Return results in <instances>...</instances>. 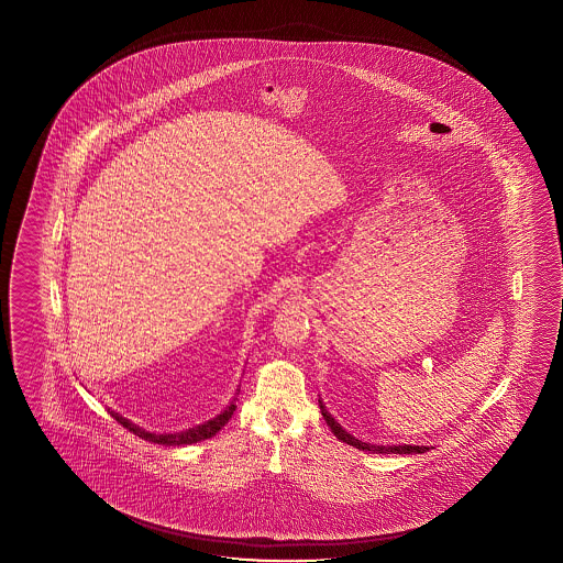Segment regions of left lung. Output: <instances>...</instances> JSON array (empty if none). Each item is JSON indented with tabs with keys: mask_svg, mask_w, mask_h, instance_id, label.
I'll return each instance as SVG.
<instances>
[{
	"mask_svg": "<svg viewBox=\"0 0 563 563\" xmlns=\"http://www.w3.org/2000/svg\"><path fill=\"white\" fill-rule=\"evenodd\" d=\"M320 410H322V415H324L325 423H328V427L332 429V433H334L341 442L355 445V448L363 450V452H374V454H423V452L429 450L427 445H410V443H405V445H375V443L358 442L349 431H344V429L334 421V417L325 410L322 400H320Z\"/></svg>",
	"mask_w": 563,
	"mask_h": 563,
	"instance_id": "8db88e82",
	"label": "left lung"
}]
</instances>
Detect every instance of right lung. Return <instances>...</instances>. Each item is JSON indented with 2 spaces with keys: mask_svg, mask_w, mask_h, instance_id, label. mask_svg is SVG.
I'll return each instance as SVG.
<instances>
[{
  "mask_svg": "<svg viewBox=\"0 0 563 563\" xmlns=\"http://www.w3.org/2000/svg\"><path fill=\"white\" fill-rule=\"evenodd\" d=\"M233 400H235V398H233ZM233 410H235V402H231V405L222 410L221 415H217L214 419L206 421L202 426L189 427V429L179 431V433H151V431H146V429H142V427L134 426V423L128 421L125 417H121L120 412H115V410H109V412H111V417L118 419V423H121L125 429H130L134 435L146 440V442L161 443V445H188V443L202 442V440H208V438L217 435L222 427L229 423Z\"/></svg>",
  "mask_w": 563,
  "mask_h": 563,
  "instance_id": "1",
  "label": "right lung"
}]
</instances>
